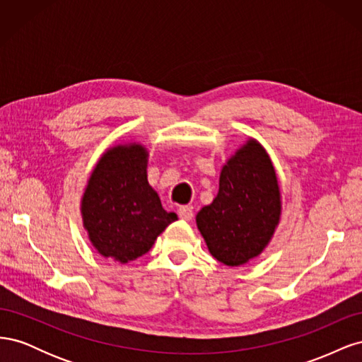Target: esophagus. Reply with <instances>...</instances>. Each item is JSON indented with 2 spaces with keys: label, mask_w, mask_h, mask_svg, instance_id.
I'll use <instances>...</instances> for the list:
<instances>
[{
  "label": "esophagus",
  "mask_w": 362,
  "mask_h": 362,
  "mask_svg": "<svg viewBox=\"0 0 362 362\" xmlns=\"http://www.w3.org/2000/svg\"><path fill=\"white\" fill-rule=\"evenodd\" d=\"M178 216H180V218H182V221H192V218H193L192 206H180Z\"/></svg>",
  "instance_id": "1"
}]
</instances>
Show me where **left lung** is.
<instances>
[{"instance_id":"1","label":"left lung","mask_w":362,"mask_h":362,"mask_svg":"<svg viewBox=\"0 0 362 362\" xmlns=\"http://www.w3.org/2000/svg\"><path fill=\"white\" fill-rule=\"evenodd\" d=\"M281 218V192L275 168L255 139L223 164L218 193L196 214L210 254L237 267L257 258L272 240Z\"/></svg>"}]
</instances>
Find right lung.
Returning a JSON list of instances; mask_svg holds the SVG:
<instances>
[{"label": "right lung", "instance_id": "right-lung-1", "mask_svg": "<svg viewBox=\"0 0 362 362\" xmlns=\"http://www.w3.org/2000/svg\"><path fill=\"white\" fill-rule=\"evenodd\" d=\"M148 151L140 144L105 151L81 199L83 225L104 258L120 264L145 255L178 216L161 206L148 182Z\"/></svg>", "mask_w": 362, "mask_h": 362}]
</instances>
